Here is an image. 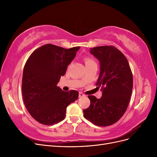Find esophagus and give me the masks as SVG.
Instances as JSON below:
<instances>
[{
    "label": "esophagus",
    "mask_w": 157,
    "mask_h": 157,
    "mask_svg": "<svg viewBox=\"0 0 157 157\" xmlns=\"http://www.w3.org/2000/svg\"><path fill=\"white\" fill-rule=\"evenodd\" d=\"M84 96H85V95L84 94H82V92H79V94H78V97L79 98H82V97H84Z\"/></svg>",
    "instance_id": "esophagus-1"
}]
</instances>
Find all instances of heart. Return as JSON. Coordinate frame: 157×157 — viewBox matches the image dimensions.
I'll return each instance as SVG.
<instances>
[{
    "label": "heart",
    "instance_id": "1",
    "mask_svg": "<svg viewBox=\"0 0 157 157\" xmlns=\"http://www.w3.org/2000/svg\"><path fill=\"white\" fill-rule=\"evenodd\" d=\"M84 62L85 64H86V66H88L92 64H96V62H95V61L92 58H90V57H86V58H84Z\"/></svg>",
    "mask_w": 157,
    "mask_h": 157
}]
</instances>
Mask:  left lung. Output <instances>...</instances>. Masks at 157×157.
Returning <instances> with one entry per match:
<instances>
[{
    "instance_id": "left-lung-1",
    "label": "left lung",
    "mask_w": 157,
    "mask_h": 157,
    "mask_svg": "<svg viewBox=\"0 0 157 157\" xmlns=\"http://www.w3.org/2000/svg\"><path fill=\"white\" fill-rule=\"evenodd\" d=\"M90 53L100 62V73L96 84L101 87L103 93L100 99L88 96L90 105L83 111L84 117L96 126H111L124 115L129 104L132 73L126 58L115 46L94 47Z\"/></svg>"
}]
</instances>
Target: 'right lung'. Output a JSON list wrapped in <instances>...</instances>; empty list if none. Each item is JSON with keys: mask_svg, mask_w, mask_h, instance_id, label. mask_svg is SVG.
<instances>
[{"mask_svg": "<svg viewBox=\"0 0 157 157\" xmlns=\"http://www.w3.org/2000/svg\"><path fill=\"white\" fill-rule=\"evenodd\" d=\"M79 49L48 44L27 59L22 77L23 99L28 112L40 124L53 125L63 121L66 108L78 99L77 90L64 92L57 84Z\"/></svg>", "mask_w": 157, "mask_h": 157, "instance_id": "add662e5", "label": "right lung"}]
</instances>
